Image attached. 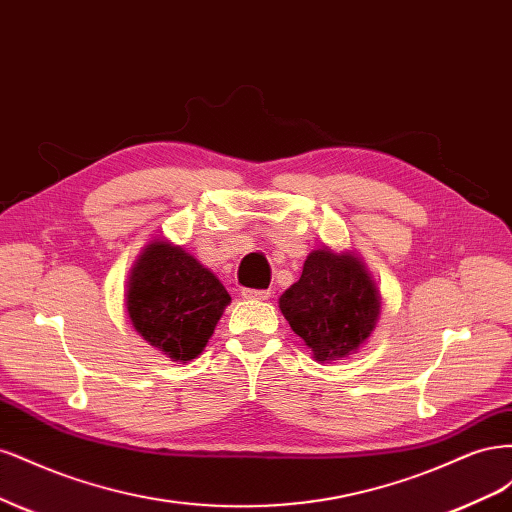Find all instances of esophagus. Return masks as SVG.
I'll use <instances>...</instances> for the list:
<instances>
[{
    "instance_id": "34e87169",
    "label": "esophagus",
    "mask_w": 512,
    "mask_h": 512,
    "mask_svg": "<svg viewBox=\"0 0 512 512\" xmlns=\"http://www.w3.org/2000/svg\"><path fill=\"white\" fill-rule=\"evenodd\" d=\"M243 299H254V301H265L271 297V290H256V288H243L241 290Z\"/></svg>"
}]
</instances>
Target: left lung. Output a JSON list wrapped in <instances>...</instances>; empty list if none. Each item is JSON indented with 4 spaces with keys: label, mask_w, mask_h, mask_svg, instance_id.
Wrapping results in <instances>:
<instances>
[{
    "label": "left lung",
    "mask_w": 512,
    "mask_h": 512,
    "mask_svg": "<svg viewBox=\"0 0 512 512\" xmlns=\"http://www.w3.org/2000/svg\"><path fill=\"white\" fill-rule=\"evenodd\" d=\"M380 303L363 258L327 245L309 252L299 282L280 297L290 329L318 363H339L359 352L380 320Z\"/></svg>",
    "instance_id": "left-lung-1"
}]
</instances>
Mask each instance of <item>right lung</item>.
<instances>
[{
    "mask_svg": "<svg viewBox=\"0 0 512 512\" xmlns=\"http://www.w3.org/2000/svg\"><path fill=\"white\" fill-rule=\"evenodd\" d=\"M230 294L207 267L168 239H153L128 277L134 331L168 359L190 363L205 350Z\"/></svg>",
    "mask_w": 512,
    "mask_h": 512,
    "instance_id": "add662e5",
    "label": "right lung"
}]
</instances>
